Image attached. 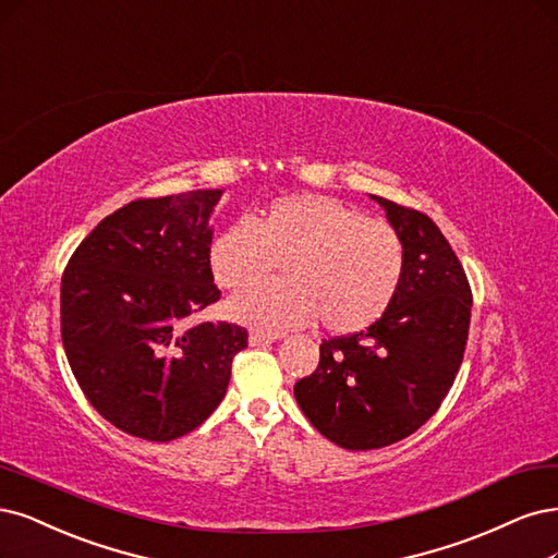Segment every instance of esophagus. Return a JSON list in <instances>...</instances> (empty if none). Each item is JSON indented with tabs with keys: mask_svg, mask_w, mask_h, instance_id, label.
Returning <instances> with one entry per match:
<instances>
[{
	"mask_svg": "<svg viewBox=\"0 0 558 558\" xmlns=\"http://www.w3.org/2000/svg\"><path fill=\"white\" fill-rule=\"evenodd\" d=\"M277 337L275 335H265V332H252L248 335V343L252 345H270Z\"/></svg>",
	"mask_w": 558,
	"mask_h": 558,
	"instance_id": "esophagus-1",
	"label": "esophagus"
}]
</instances>
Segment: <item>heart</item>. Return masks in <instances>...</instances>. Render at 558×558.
Here are the masks:
<instances>
[{"label": "heart", "mask_w": 558, "mask_h": 558, "mask_svg": "<svg viewBox=\"0 0 558 558\" xmlns=\"http://www.w3.org/2000/svg\"><path fill=\"white\" fill-rule=\"evenodd\" d=\"M226 314L267 332L304 328L320 318L325 330L351 335L390 310L407 267L397 228L328 196H288L267 205L256 221H235L209 252L221 288L242 291Z\"/></svg>", "instance_id": "b5f03b06"}]
</instances>
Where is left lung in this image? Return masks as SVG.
<instances>
[{"instance_id":"1","label":"left lung","mask_w":558,"mask_h":558,"mask_svg":"<svg viewBox=\"0 0 558 558\" xmlns=\"http://www.w3.org/2000/svg\"><path fill=\"white\" fill-rule=\"evenodd\" d=\"M372 198L407 248L397 298L364 332L323 339L316 372L295 383L302 413L345 450L392 446L438 411L462 367L473 306L438 226L420 209Z\"/></svg>"}]
</instances>
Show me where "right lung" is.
I'll list each match as a JSON object with an SVG mask.
<instances>
[{
  "mask_svg": "<svg viewBox=\"0 0 558 558\" xmlns=\"http://www.w3.org/2000/svg\"><path fill=\"white\" fill-rule=\"evenodd\" d=\"M219 189L138 198L78 244L62 275V343L87 401L136 438L194 432L219 407L233 357L246 349L235 323L191 314L221 291L209 267L207 226Z\"/></svg>",
  "mask_w": 558,
  "mask_h": 558,
  "instance_id": "1",
  "label": "right lung"
}]
</instances>
